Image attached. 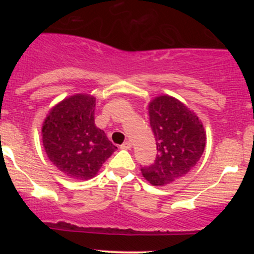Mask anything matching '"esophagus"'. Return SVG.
<instances>
[{
    "instance_id": "1",
    "label": "esophagus",
    "mask_w": 254,
    "mask_h": 254,
    "mask_svg": "<svg viewBox=\"0 0 254 254\" xmlns=\"http://www.w3.org/2000/svg\"><path fill=\"white\" fill-rule=\"evenodd\" d=\"M121 148H122V149H125V150H129V149H130V148H131V142H129V141L124 142V143L121 145Z\"/></svg>"
}]
</instances>
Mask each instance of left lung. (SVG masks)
Returning <instances> with one entry per match:
<instances>
[{
  "instance_id": "8db88e82",
  "label": "left lung",
  "mask_w": 254,
  "mask_h": 254,
  "mask_svg": "<svg viewBox=\"0 0 254 254\" xmlns=\"http://www.w3.org/2000/svg\"><path fill=\"white\" fill-rule=\"evenodd\" d=\"M149 121L156 141V159L141 168L154 186L185 177L196 166L206 143L202 122L178 99L160 95L149 103Z\"/></svg>"
}]
</instances>
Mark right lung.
I'll list each match as a JSON object with an SVG mask.
<instances>
[{"label":"right lung","mask_w":254,"mask_h":254,"mask_svg":"<svg viewBox=\"0 0 254 254\" xmlns=\"http://www.w3.org/2000/svg\"><path fill=\"white\" fill-rule=\"evenodd\" d=\"M95 98L75 94L54 106L43 123V144L65 176L88 180L117 149L94 123Z\"/></svg>","instance_id":"right-lung-1"}]
</instances>
